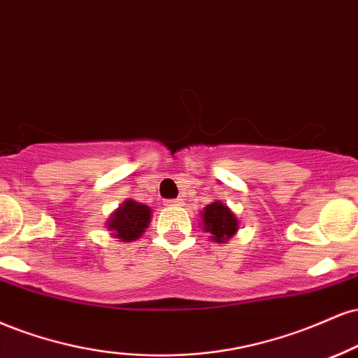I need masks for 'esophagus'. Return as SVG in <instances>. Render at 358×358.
Returning <instances> with one entry per match:
<instances>
[{
    "label": "esophagus",
    "mask_w": 358,
    "mask_h": 358,
    "mask_svg": "<svg viewBox=\"0 0 358 358\" xmlns=\"http://www.w3.org/2000/svg\"><path fill=\"white\" fill-rule=\"evenodd\" d=\"M184 201L182 199H167L166 204L167 206H182Z\"/></svg>",
    "instance_id": "34e87169"
}]
</instances>
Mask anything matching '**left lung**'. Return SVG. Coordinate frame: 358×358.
<instances>
[{"label": "left lung", "instance_id": "1", "mask_svg": "<svg viewBox=\"0 0 358 358\" xmlns=\"http://www.w3.org/2000/svg\"><path fill=\"white\" fill-rule=\"evenodd\" d=\"M201 216H203L204 231L213 234V241H226L238 231L236 216L229 211L228 206L220 203V201L206 206L204 213Z\"/></svg>", "mask_w": 358, "mask_h": 358}]
</instances>
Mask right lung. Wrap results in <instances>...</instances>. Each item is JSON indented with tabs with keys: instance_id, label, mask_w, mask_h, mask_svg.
<instances>
[{
	"instance_id": "right-lung-1",
	"label": "right lung",
	"mask_w": 358,
	"mask_h": 358,
	"mask_svg": "<svg viewBox=\"0 0 358 358\" xmlns=\"http://www.w3.org/2000/svg\"><path fill=\"white\" fill-rule=\"evenodd\" d=\"M150 208L147 206L136 203V201H125L124 206L115 211V214L108 220V229L113 231L120 241H136V239L144 233V229L149 224Z\"/></svg>"
}]
</instances>
